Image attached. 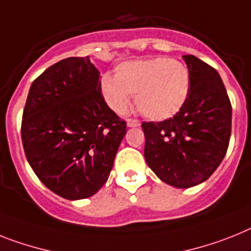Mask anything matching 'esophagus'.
Masks as SVG:
<instances>
[{"label": "esophagus", "instance_id": "34e87169", "mask_svg": "<svg viewBox=\"0 0 251 251\" xmlns=\"http://www.w3.org/2000/svg\"><path fill=\"white\" fill-rule=\"evenodd\" d=\"M126 124H127L129 127H138V126H140V121L134 119H127L126 120Z\"/></svg>", "mask_w": 251, "mask_h": 251}]
</instances>
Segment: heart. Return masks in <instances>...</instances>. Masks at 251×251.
<instances>
[{
	"instance_id": "b5f03b06",
	"label": "heart",
	"mask_w": 251,
	"mask_h": 251,
	"mask_svg": "<svg viewBox=\"0 0 251 251\" xmlns=\"http://www.w3.org/2000/svg\"><path fill=\"white\" fill-rule=\"evenodd\" d=\"M190 71L174 58L153 57L125 61L116 67L115 77L100 79V93L112 111L124 113L135 94V104L154 121L171 119L180 112L190 93Z\"/></svg>"
}]
</instances>
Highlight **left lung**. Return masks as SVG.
Returning a JSON list of instances; mask_svg holds the SVG:
<instances>
[{"label":"left lung","mask_w":251,"mask_h":251,"mask_svg":"<svg viewBox=\"0 0 251 251\" xmlns=\"http://www.w3.org/2000/svg\"><path fill=\"white\" fill-rule=\"evenodd\" d=\"M190 71V93L177 115L143 122L147 165L163 182L187 189L210 177L226 155L232 108L220 74L193 54L182 56Z\"/></svg>","instance_id":"1"}]
</instances>
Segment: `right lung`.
Masks as SVG:
<instances>
[{
  "label": "right lung",
  "mask_w": 251,
  "mask_h": 251,
  "mask_svg": "<svg viewBox=\"0 0 251 251\" xmlns=\"http://www.w3.org/2000/svg\"><path fill=\"white\" fill-rule=\"evenodd\" d=\"M126 122L107 106L89 57H69L33 81L22 139L38 178L69 201L85 199L108 180Z\"/></svg>",
  "instance_id": "obj_1"
}]
</instances>
